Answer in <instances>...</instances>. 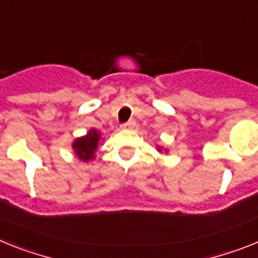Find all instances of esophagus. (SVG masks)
I'll return each instance as SVG.
<instances>
[{
    "mask_svg": "<svg viewBox=\"0 0 258 258\" xmlns=\"http://www.w3.org/2000/svg\"><path fill=\"white\" fill-rule=\"evenodd\" d=\"M134 126H135V120H128V122H124L122 124V128H134Z\"/></svg>",
    "mask_w": 258,
    "mask_h": 258,
    "instance_id": "obj_1",
    "label": "esophagus"
}]
</instances>
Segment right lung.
Instances as JSON below:
<instances>
[{"label": "right lung", "instance_id": "add662e5", "mask_svg": "<svg viewBox=\"0 0 258 258\" xmlns=\"http://www.w3.org/2000/svg\"><path fill=\"white\" fill-rule=\"evenodd\" d=\"M98 140H100V134L96 130H91L88 135L84 138L76 139L73 148L75 149L76 156L79 157L82 161H89L95 158V152L97 148Z\"/></svg>", "mask_w": 258, "mask_h": 258}]
</instances>
